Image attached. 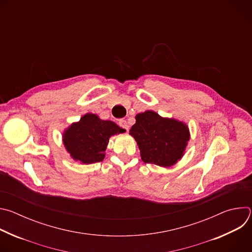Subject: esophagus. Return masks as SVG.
<instances>
[{"label":"esophagus","mask_w":252,"mask_h":252,"mask_svg":"<svg viewBox=\"0 0 252 252\" xmlns=\"http://www.w3.org/2000/svg\"><path fill=\"white\" fill-rule=\"evenodd\" d=\"M119 126H120L121 127H123V128L128 130V125H127V123H126V120H120V121H119Z\"/></svg>","instance_id":"1"}]
</instances>
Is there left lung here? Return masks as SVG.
<instances>
[{"instance_id": "8db88e82", "label": "left lung", "mask_w": 252, "mask_h": 252, "mask_svg": "<svg viewBox=\"0 0 252 252\" xmlns=\"http://www.w3.org/2000/svg\"><path fill=\"white\" fill-rule=\"evenodd\" d=\"M129 134L137 143L142 161L162 167L182 159L190 138L187 124L162 118L154 111L137 114Z\"/></svg>"}]
</instances>
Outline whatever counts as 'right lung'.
<instances>
[{
  "mask_svg": "<svg viewBox=\"0 0 252 252\" xmlns=\"http://www.w3.org/2000/svg\"><path fill=\"white\" fill-rule=\"evenodd\" d=\"M125 131L116 123L89 113L64 129L63 143L74 160L91 164L103 160L110 137Z\"/></svg>",
  "mask_w": 252,
  "mask_h": 252,
  "instance_id": "right-lung-1",
  "label": "right lung"
}]
</instances>
